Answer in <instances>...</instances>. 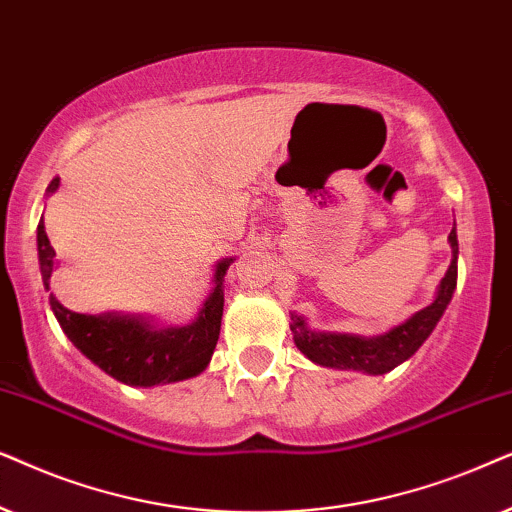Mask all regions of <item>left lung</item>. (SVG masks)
I'll return each instance as SVG.
<instances>
[{
	"label": "left lung",
	"mask_w": 512,
	"mask_h": 512,
	"mask_svg": "<svg viewBox=\"0 0 512 512\" xmlns=\"http://www.w3.org/2000/svg\"><path fill=\"white\" fill-rule=\"evenodd\" d=\"M449 245H452V264H449L445 278L440 281L438 295L426 309H421L405 320V323L391 327L379 337H358L339 335V332H316L306 325L302 316L292 313V339L297 349L306 358L323 367L335 370H358L365 374H386L393 367L405 363L419 351V346L431 337L433 327L445 313L447 304L452 302L456 288V257H459V241L456 229L449 231Z\"/></svg>",
	"instance_id": "8db88e82"
}]
</instances>
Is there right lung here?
<instances>
[{
    "label": "right lung",
    "mask_w": 512,
    "mask_h": 512,
    "mask_svg": "<svg viewBox=\"0 0 512 512\" xmlns=\"http://www.w3.org/2000/svg\"><path fill=\"white\" fill-rule=\"evenodd\" d=\"M58 185L60 177H53L46 192L53 194ZM37 252L44 288L49 290L51 274L56 269V250L46 236L44 215L37 227ZM231 262L234 260L217 262L215 288L210 290L194 323L185 327H156L149 318L124 313L88 316L70 311L53 295L49 302L67 339L109 377L128 386L170 384L201 374L213 358L224 311L222 281Z\"/></svg>",
    "instance_id": "right-lung-1"
}]
</instances>
